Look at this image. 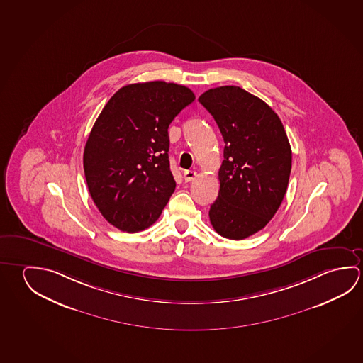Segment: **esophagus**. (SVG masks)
Wrapping results in <instances>:
<instances>
[{
	"label": "esophagus",
	"mask_w": 363,
	"mask_h": 363,
	"mask_svg": "<svg viewBox=\"0 0 363 363\" xmlns=\"http://www.w3.org/2000/svg\"><path fill=\"white\" fill-rule=\"evenodd\" d=\"M196 176L197 173L195 172V171H184V179L186 182H191V181H194Z\"/></svg>",
	"instance_id": "esophagus-1"
}]
</instances>
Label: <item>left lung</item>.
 <instances>
[{"instance_id": "obj_1", "label": "left lung", "mask_w": 363, "mask_h": 363, "mask_svg": "<svg viewBox=\"0 0 363 363\" xmlns=\"http://www.w3.org/2000/svg\"><path fill=\"white\" fill-rule=\"evenodd\" d=\"M199 101L225 143L210 223L221 237L248 238L274 218L287 190L292 153L284 125L266 102L237 86L208 89Z\"/></svg>"}]
</instances>
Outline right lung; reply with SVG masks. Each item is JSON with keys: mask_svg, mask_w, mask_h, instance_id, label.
Masks as SVG:
<instances>
[{"mask_svg": "<svg viewBox=\"0 0 363 363\" xmlns=\"http://www.w3.org/2000/svg\"><path fill=\"white\" fill-rule=\"evenodd\" d=\"M195 100L181 84L152 81L113 94L89 133L84 169L102 216L123 232L155 224L176 189L168 126Z\"/></svg>", "mask_w": 363, "mask_h": 363, "instance_id": "add662e5", "label": "right lung"}]
</instances>
